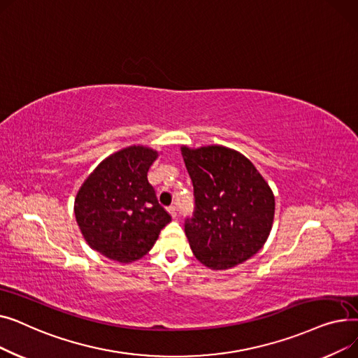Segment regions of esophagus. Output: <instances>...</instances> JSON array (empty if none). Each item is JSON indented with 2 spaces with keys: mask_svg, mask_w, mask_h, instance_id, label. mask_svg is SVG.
I'll use <instances>...</instances> for the list:
<instances>
[{
  "mask_svg": "<svg viewBox=\"0 0 358 358\" xmlns=\"http://www.w3.org/2000/svg\"><path fill=\"white\" fill-rule=\"evenodd\" d=\"M168 213L171 215V217H173V219H176V217H177V209H176V208H168Z\"/></svg>",
  "mask_w": 358,
  "mask_h": 358,
  "instance_id": "34e87169",
  "label": "esophagus"
}]
</instances>
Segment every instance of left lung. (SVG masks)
Masks as SVG:
<instances>
[{"label": "left lung", "mask_w": 358, "mask_h": 358, "mask_svg": "<svg viewBox=\"0 0 358 358\" xmlns=\"http://www.w3.org/2000/svg\"><path fill=\"white\" fill-rule=\"evenodd\" d=\"M194 187L196 212L185 222L194 257L215 271L234 268L267 242L275 200L255 165L223 145L181 146Z\"/></svg>", "instance_id": "left-lung-1"}]
</instances>
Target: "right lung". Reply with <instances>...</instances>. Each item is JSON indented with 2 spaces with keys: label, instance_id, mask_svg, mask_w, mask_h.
<instances>
[{
  "label": "right lung",
  "instance_id": "right-lung-1",
  "mask_svg": "<svg viewBox=\"0 0 358 358\" xmlns=\"http://www.w3.org/2000/svg\"><path fill=\"white\" fill-rule=\"evenodd\" d=\"M159 152L131 145L104 158L84 180L73 201L75 219L91 250L130 264L145 257L171 222L148 182Z\"/></svg>",
  "mask_w": 358,
  "mask_h": 358
}]
</instances>
